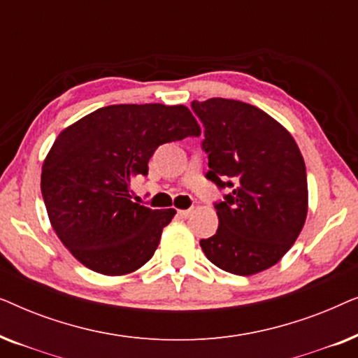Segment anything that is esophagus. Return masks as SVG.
Listing matches in <instances>:
<instances>
[{
	"label": "esophagus",
	"instance_id": "esophagus-1",
	"mask_svg": "<svg viewBox=\"0 0 358 358\" xmlns=\"http://www.w3.org/2000/svg\"><path fill=\"white\" fill-rule=\"evenodd\" d=\"M179 217L180 218H189L190 213H192V210H179Z\"/></svg>",
	"mask_w": 358,
	"mask_h": 358
}]
</instances>
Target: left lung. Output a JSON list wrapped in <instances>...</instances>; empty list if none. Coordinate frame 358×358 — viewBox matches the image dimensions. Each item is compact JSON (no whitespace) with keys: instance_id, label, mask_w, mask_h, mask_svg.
I'll return each mask as SVG.
<instances>
[{"instance_id":"left-lung-1","label":"left lung","mask_w":358,"mask_h":358,"mask_svg":"<svg viewBox=\"0 0 358 358\" xmlns=\"http://www.w3.org/2000/svg\"><path fill=\"white\" fill-rule=\"evenodd\" d=\"M205 127L207 178L229 187L215 203L218 229L200 246L215 266L254 275L275 266L301 233L308 215L306 168L285 127L256 106L212 97L194 101Z\"/></svg>"}]
</instances>
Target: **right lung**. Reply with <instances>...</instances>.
Returning a JSON list of instances; mask_svg holds the SVG:
<instances>
[{
	"instance_id": "right-lung-1",
	"label": "right lung",
	"mask_w": 358,
	"mask_h": 358,
	"mask_svg": "<svg viewBox=\"0 0 358 358\" xmlns=\"http://www.w3.org/2000/svg\"><path fill=\"white\" fill-rule=\"evenodd\" d=\"M199 134L182 104L101 107L60 131L43 159L41 189L52 228L83 266L117 277L153 257L176 210L131 202L130 184L148 174L159 145Z\"/></svg>"
}]
</instances>
